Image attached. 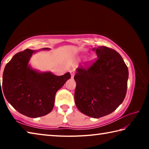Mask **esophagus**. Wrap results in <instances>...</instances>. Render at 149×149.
Here are the masks:
<instances>
[{"label":"esophagus","mask_w":149,"mask_h":149,"mask_svg":"<svg viewBox=\"0 0 149 149\" xmlns=\"http://www.w3.org/2000/svg\"><path fill=\"white\" fill-rule=\"evenodd\" d=\"M70 74H71V77H72V78H74V75H75L74 70H70Z\"/></svg>","instance_id":"1"}]
</instances>
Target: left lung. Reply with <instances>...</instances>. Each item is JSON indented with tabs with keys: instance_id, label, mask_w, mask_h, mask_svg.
<instances>
[{
	"instance_id": "left-lung-1",
	"label": "left lung",
	"mask_w": 149,
	"mask_h": 149,
	"mask_svg": "<svg viewBox=\"0 0 149 149\" xmlns=\"http://www.w3.org/2000/svg\"><path fill=\"white\" fill-rule=\"evenodd\" d=\"M97 59L86 68L76 69L75 103L83 114L94 118L114 112L127 92L129 72L116 50L107 47L93 48Z\"/></svg>"
}]
</instances>
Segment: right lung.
<instances>
[{"label":"right lung","instance_id":"obj_1","mask_svg":"<svg viewBox=\"0 0 149 149\" xmlns=\"http://www.w3.org/2000/svg\"><path fill=\"white\" fill-rule=\"evenodd\" d=\"M37 51L26 49L15 54L4 68L1 87L7 101L20 114L29 118L43 116L51 112L56 92L71 77L69 72L58 76L50 72L33 69L29 62Z\"/></svg>","mask_w":149,"mask_h":149}]
</instances>
